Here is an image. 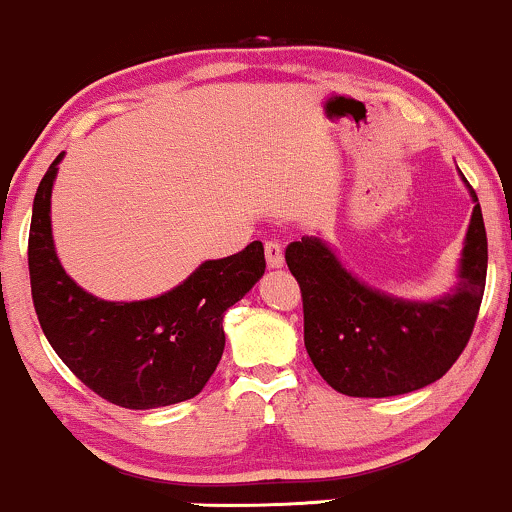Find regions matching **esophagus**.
Instances as JSON below:
<instances>
[{
	"label": "esophagus",
	"instance_id": "esophagus-1",
	"mask_svg": "<svg viewBox=\"0 0 512 512\" xmlns=\"http://www.w3.org/2000/svg\"><path fill=\"white\" fill-rule=\"evenodd\" d=\"M266 263L268 268H280L285 263V254H282V246L275 239H268L266 242Z\"/></svg>",
	"mask_w": 512,
	"mask_h": 512
}]
</instances>
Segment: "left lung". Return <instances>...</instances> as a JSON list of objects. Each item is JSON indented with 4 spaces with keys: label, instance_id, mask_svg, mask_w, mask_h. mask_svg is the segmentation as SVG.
<instances>
[{
    "label": "left lung",
    "instance_id": "1",
    "mask_svg": "<svg viewBox=\"0 0 512 512\" xmlns=\"http://www.w3.org/2000/svg\"><path fill=\"white\" fill-rule=\"evenodd\" d=\"M467 184V179L462 177ZM460 258V282L431 302L364 285L318 237L285 251L304 302V345L330 388L352 398H390L446 376L470 342L486 285L489 244L479 198Z\"/></svg>",
    "mask_w": 512,
    "mask_h": 512
}]
</instances>
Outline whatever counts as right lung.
I'll list each match as a JSON object with an SVG mask.
<instances>
[{
    "instance_id": "right-lung-1",
    "label": "right lung",
    "mask_w": 512,
    "mask_h": 512,
    "mask_svg": "<svg viewBox=\"0 0 512 512\" xmlns=\"http://www.w3.org/2000/svg\"><path fill=\"white\" fill-rule=\"evenodd\" d=\"M62 158H54L38 186L28 237L30 292L42 333L78 381L112 405L153 410L191 400L220 364L225 311L266 273L263 244L201 263L160 297H93L66 275L54 251L50 198Z\"/></svg>"
}]
</instances>
